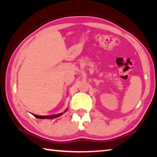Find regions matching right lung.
<instances>
[{"mask_svg": "<svg viewBox=\"0 0 157 157\" xmlns=\"http://www.w3.org/2000/svg\"><path fill=\"white\" fill-rule=\"evenodd\" d=\"M66 111H67V109H66L64 111H63V113H65ZM63 113H61L56 114V115H52V116H38V115H36V114H33V115L34 117H36V118H39V119H53V118H57V117L62 116Z\"/></svg>", "mask_w": 157, "mask_h": 157, "instance_id": "add662e5", "label": "right lung"}]
</instances>
